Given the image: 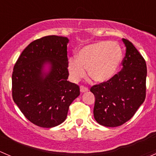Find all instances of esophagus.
<instances>
[{"mask_svg":"<svg viewBox=\"0 0 156 156\" xmlns=\"http://www.w3.org/2000/svg\"><path fill=\"white\" fill-rule=\"evenodd\" d=\"M89 91V89H88V88L85 87V86H80V91H81L82 93L86 92V91Z\"/></svg>","mask_w":156,"mask_h":156,"instance_id":"obj_1","label":"esophagus"}]
</instances>
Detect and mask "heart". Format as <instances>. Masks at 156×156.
<instances>
[{"label": "heart", "mask_w": 156, "mask_h": 156, "mask_svg": "<svg viewBox=\"0 0 156 156\" xmlns=\"http://www.w3.org/2000/svg\"><path fill=\"white\" fill-rule=\"evenodd\" d=\"M122 58L119 45L114 41H99L87 45L78 52L76 58L69 59L67 69L73 81L86 76V70L91 80L104 83L116 73Z\"/></svg>", "instance_id": "1"}]
</instances>
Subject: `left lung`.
<instances>
[{"label":"left lung","instance_id":"8db88e82","mask_svg":"<svg viewBox=\"0 0 156 156\" xmlns=\"http://www.w3.org/2000/svg\"><path fill=\"white\" fill-rule=\"evenodd\" d=\"M126 47L121 71L90 91L95 98L94 119L101 126L117 127L135 114L146 98L147 65L132 43L122 39Z\"/></svg>","mask_w":156,"mask_h":156}]
</instances>
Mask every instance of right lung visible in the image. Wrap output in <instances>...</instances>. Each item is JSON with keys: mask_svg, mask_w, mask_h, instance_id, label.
<instances>
[{"mask_svg": "<svg viewBox=\"0 0 156 156\" xmlns=\"http://www.w3.org/2000/svg\"><path fill=\"white\" fill-rule=\"evenodd\" d=\"M68 42L67 37L55 35L36 40L14 65L12 99L24 115L39 127L62 124L71 103L80 95L79 86L67 81Z\"/></svg>", "mask_w": 156, "mask_h": 156, "instance_id": "obj_1", "label": "right lung"}]
</instances>
